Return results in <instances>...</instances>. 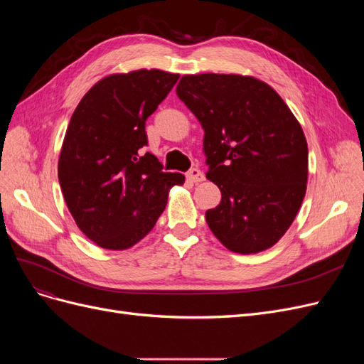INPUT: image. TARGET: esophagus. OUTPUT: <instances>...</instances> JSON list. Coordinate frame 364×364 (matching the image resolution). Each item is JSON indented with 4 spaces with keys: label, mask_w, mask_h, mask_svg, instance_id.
Listing matches in <instances>:
<instances>
[{
    "label": "esophagus",
    "mask_w": 364,
    "mask_h": 364,
    "mask_svg": "<svg viewBox=\"0 0 364 364\" xmlns=\"http://www.w3.org/2000/svg\"><path fill=\"white\" fill-rule=\"evenodd\" d=\"M186 179L193 183H199L205 181V174L199 168H191L188 173H186Z\"/></svg>",
    "instance_id": "1"
}]
</instances>
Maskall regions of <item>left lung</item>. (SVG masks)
Wrapping results in <instances>:
<instances>
[{
  "label": "left lung",
  "instance_id": "obj_1",
  "mask_svg": "<svg viewBox=\"0 0 364 364\" xmlns=\"http://www.w3.org/2000/svg\"><path fill=\"white\" fill-rule=\"evenodd\" d=\"M176 94L205 132L206 179L222 202L205 217L241 255L274 246L302 205L308 146L299 121L270 85L241 74H186Z\"/></svg>",
  "mask_w": 364,
  "mask_h": 364
}]
</instances>
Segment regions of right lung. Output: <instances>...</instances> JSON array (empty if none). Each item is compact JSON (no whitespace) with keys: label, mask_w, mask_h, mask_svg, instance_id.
I'll list each match as a JSON object with an SVG mask.
<instances>
[{"label":"right lung","mask_w":364,"mask_h":364,"mask_svg":"<svg viewBox=\"0 0 364 364\" xmlns=\"http://www.w3.org/2000/svg\"><path fill=\"white\" fill-rule=\"evenodd\" d=\"M179 74L115 73L87 91L70 119L58 174L75 225L97 246L126 250L155 226L181 173H164L147 146L146 119Z\"/></svg>","instance_id":"obj_1"}]
</instances>
